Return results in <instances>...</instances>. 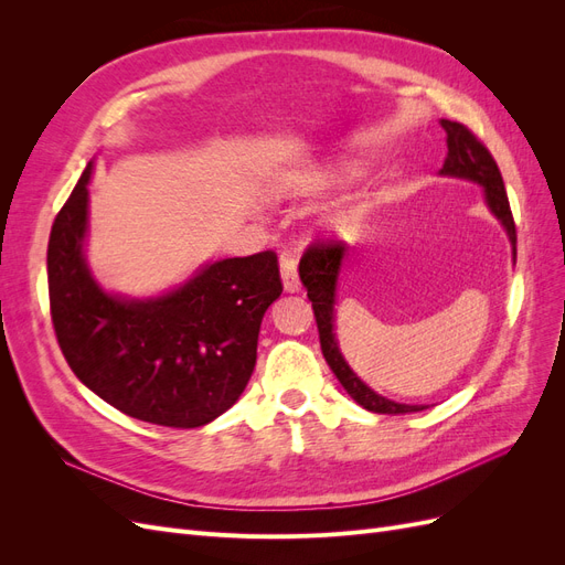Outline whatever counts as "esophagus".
<instances>
[{
  "label": "esophagus",
  "instance_id": "1",
  "mask_svg": "<svg viewBox=\"0 0 565 565\" xmlns=\"http://www.w3.org/2000/svg\"><path fill=\"white\" fill-rule=\"evenodd\" d=\"M280 273H282V285L285 292H299L301 280L297 270V256L292 252H280Z\"/></svg>",
  "mask_w": 565,
  "mask_h": 565
}]
</instances>
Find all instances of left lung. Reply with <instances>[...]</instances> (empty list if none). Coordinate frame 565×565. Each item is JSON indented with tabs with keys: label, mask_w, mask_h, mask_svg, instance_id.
<instances>
[{
	"label": "left lung",
	"mask_w": 565,
	"mask_h": 565,
	"mask_svg": "<svg viewBox=\"0 0 565 565\" xmlns=\"http://www.w3.org/2000/svg\"><path fill=\"white\" fill-rule=\"evenodd\" d=\"M440 125L448 134V158L440 169V174L469 179L486 188L488 207L507 228L511 249H514V262H516V224H514V216H511L509 198L504 191V181H502L498 162H494L490 150L469 127L452 122V119H440ZM344 256H347V243L332 241L330 237V241L311 243L306 247L299 262V278L313 303L324 361H328L330 370L337 374L339 384L347 388L349 396L358 405L370 409V413H377V415L419 413V409H424V405H405L374 393L367 384H363L355 377L353 370L347 365V361L339 353L337 339H334V289H337L341 259H344Z\"/></svg>",
	"instance_id": "left-lung-1"
}]
</instances>
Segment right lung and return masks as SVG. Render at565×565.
Listing matches in <instances>:
<instances>
[{
  "instance_id": "1",
  "label": "right lung",
  "mask_w": 565,
  "mask_h": 565,
  "mask_svg": "<svg viewBox=\"0 0 565 565\" xmlns=\"http://www.w3.org/2000/svg\"><path fill=\"white\" fill-rule=\"evenodd\" d=\"M84 169L49 235L51 322L67 365L96 396L134 419L195 429L241 398L262 318L282 292L276 252L204 266L158 299L104 292L82 254L87 233Z\"/></svg>"
}]
</instances>
